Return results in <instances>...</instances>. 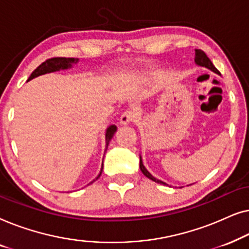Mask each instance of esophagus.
I'll return each instance as SVG.
<instances>
[{
    "label": "esophagus",
    "mask_w": 249,
    "mask_h": 249,
    "mask_svg": "<svg viewBox=\"0 0 249 249\" xmlns=\"http://www.w3.org/2000/svg\"><path fill=\"white\" fill-rule=\"evenodd\" d=\"M137 117V113L134 110H127L124 111V113L121 114V118H120V124H128L132 122Z\"/></svg>",
    "instance_id": "34e87169"
}]
</instances>
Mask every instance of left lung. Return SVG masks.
I'll return each instance as SVG.
<instances>
[{
  "label": "left lung",
  "mask_w": 249,
  "mask_h": 249,
  "mask_svg": "<svg viewBox=\"0 0 249 249\" xmlns=\"http://www.w3.org/2000/svg\"><path fill=\"white\" fill-rule=\"evenodd\" d=\"M195 54H196V56H195V63L197 64V66L204 67V68H206V69H210L211 71H213V72L220 74V71L217 70L216 68L213 66L212 61H211V60L209 59V57H207V55H206L205 53L203 52V51L195 50ZM139 159H141V161H139V168H141V171H142V173H144V176L147 177L148 179L153 180V181H155V182H158V183H161V185H166L165 182H163V181H161V180L156 179L155 177H153V176L151 175V173H149V172L147 171V169L145 168V165L142 164V156H139Z\"/></svg>",
  "instance_id": "1"
}]
</instances>
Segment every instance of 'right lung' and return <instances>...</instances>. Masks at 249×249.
<instances>
[{
    "label": "right lung",
    "mask_w": 249,
    "mask_h": 249,
    "mask_svg": "<svg viewBox=\"0 0 249 249\" xmlns=\"http://www.w3.org/2000/svg\"><path fill=\"white\" fill-rule=\"evenodd\" d=\"M78 62H79V59H74V57H53V59H49L33 71V73L30 74V77L28 78V80L27 81L32 80L36 77L42 76V74L56 72V71H60V70L71 69L73 64H77ZM115 131H117V125L115 124H111L107 128V131H105V146H107V149L108 142H110L112 138H113ZM102 171H103V164H102L101 171L98 173V176L96 177V179L95 180L100 178V176L102 175ZM95 180H93V181H95Z\"/></svg>",
    "instance_id": "add662e5"
}]
</instances>
